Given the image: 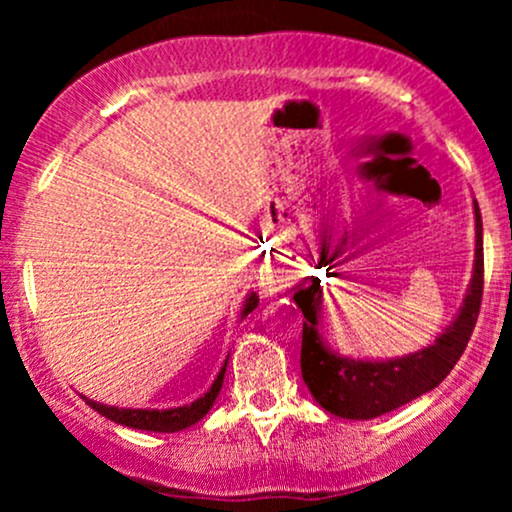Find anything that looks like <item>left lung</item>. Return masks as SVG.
<instances>
[{"label":"left lung","mask_w":512,"mask_h":512,"mask_svg":"<svg viewBox=\"0 0 512 512\" xmlns=\"http://www.w3.org/2000/svg\"><path fill=\"white\" fill-rule=\"evenodd\" d=\"M474 267L462 305L436 342L395 358H354L334 351L320 330V281L298 286L293 301L303 310L301 373L315 402L339 419L368 421L426 395L448 378L477 325L484 289V228L474 199Z\"/></svg>","instance_id":"1"}]
</instances>
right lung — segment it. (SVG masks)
Masks as SVG:
<instances>
[{"label":"right lung","mask_w":512,"mask_h":512,"mask_svg":"<svg viewBox=\"0 0 512 512\" xmlns=\"http://www.w3.org/2000/svg\"><path fill=\"white\" fill-rule=\"evenodd\" d=\"M260 303V296L255 291H250L245 296L243 310H240V322L248 317L252 310L257 308ZM231 356V354H228ZM228 356L223 361V366L219 370V375L214 378V383L202 397H197L192 404H182V407H170V409H132V407H110V404H101L96 399H86V404L91 409H96L98 414L105 416V419L115 421V424L134 428V431H151V433H178L185 431V428L195 426L197 421H202L204 416L209 414V409L214 407L216 397H219L221 385H223V375H226V366H228Z\"/></svg>","instance_id":"obj_1"}]
</instances>
